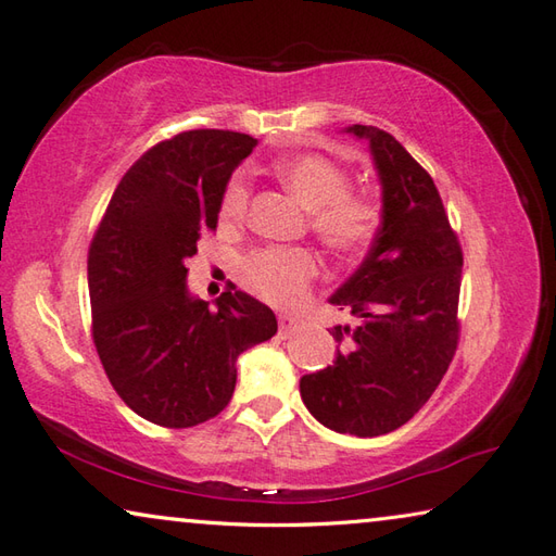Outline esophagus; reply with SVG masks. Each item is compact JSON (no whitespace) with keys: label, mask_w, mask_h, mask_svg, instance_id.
<instances>
[{"label":"esophagus","mask_w":556,"mask_h":556,"mask_svg":"<svg viewBox=\"0 0 556 556\" xmlns=\"http://www.w3.org/2000/svg\"><path fill=\"white\" fill-rule=\"evenodd\" d=\"M301 328V323L296 318H291V315H279V332L285 337L296 334Z\"/></svg>","instance_id":"34e87169"}]
</instances>
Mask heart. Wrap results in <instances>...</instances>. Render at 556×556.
Wrapping results in <instances>:
<instances>
[{
  "mask_svg": "<svg viewBox=\"0 0 556 556\" xmlns=\"http://www.w3.org/2000/svg\"><path fill=\"white\" fill-rule=\"evenodd\" d=\"M277 176L311 210V231L337 255H358L371 248L383 210L371 194L350 190V173L318 154L279 161ZM248 178L233 173L222 194V222L238 224L248 210ZM318 275V257L308 248L267 245L243 260L245 287L275 306H293Z\"/></svg>",
  "mask_w": 556,
  "mask_h": 556,
  "instance_id": "heart-1",
  "label": "heart"
}]
</instances>
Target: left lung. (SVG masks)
Segmentation results:
<instances>
[{
    "mask_svg": "<svg viewBox=\"0 0 556 556\" xmlns=\"http://www.w3.org/2000/svg\"><path fill=\"white\" fill-rule=\"evenodd\" d=\"M368 139L383 185V222L366 260L330 303L352 315L334 325L332 366L301 378V397L325 427L383 437L427 405L458 350L463 248L431 176L374 125Z\"/></svg>",
    "mask_w": 556,
    "mask_h": 556,
    "instance_id": "8db88e82",
    "label": "left lung"
}]
</instances>
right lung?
Wrapping results in <instances>:
<instances>
[{
  "mask_svg": "<svg viewBox=\"0 0 556 556\" xmlns=\"http://www.w3.org/2000/svg\"><path fill=\"white\" fill-rule=\"evenodd\" d=\"M257 141L188 129L144 151L117 182L89 245L91 337L125 405L151 424L188 429L231 402L236 358L277 332L265 303L236 287L192 299L185 260L219 222L233 168Z\"/></svg>",
  "mask_w": 556,
  "mask_h": 556,
  "instance_id": "right-lung-1",
  "label": "right lung"
}]
</instances>
